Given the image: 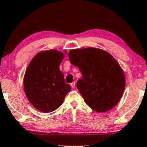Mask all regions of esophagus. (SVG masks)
<instances>
[{
  "label": "esophagus",
  "mask_w": 147,
  "mask_h": 147,
  "mask_svg": "<svg viewBox=\"0 0 147 147\" xmlns=\"http://www.w3.org/2000/svg\"><path fill=\"white\" fill-rule=\"evenodd\" d=\"M71 87L72 88H74V87H75V82H74L71 84Z\"/></svg>",
  "instance_id": "34e87169"
}]
</instances>
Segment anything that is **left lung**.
I'll use <instances>...</instances> for the list:
<instances>
[{
	"label": "left lung",
	"instance_id": "obj_1",
	"mask_svg": "<svg viewBox=\"0 0 147 147\" xmlns=\"http://www.w3.org/2000/svg\"><path fill=\"white\" fill-rule=\"evenodd\" d=\"M69 58L82 74L76 87L87 105L94 111L105 112L118 104L125 88V76L110 54L89 47L71 50Z\"/></svg>",
	"mask_w": 147,
	"mask_h": 147
}]
</instances>
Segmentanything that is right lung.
<instances>
[{
  "label": "right lung",
  "instance_id": "right-lung-1",
  "mask_svg": "<svg viewBox=\"0 0 147 147\" xmlns=\"http://www.w3.org/2000/svg\"><path fill=\"white\" fill-rule=\"evenodd\" d=\"M65 53H67L65 51ZM64 54L57 50L39 52L30 62L24 74V91L30 102L43 113L52 112L63 102L71 91L59 65Z\"/></svg>",
  "mask_w": 147,
  "mask_h": 147
}]
</instances>
